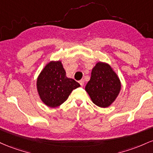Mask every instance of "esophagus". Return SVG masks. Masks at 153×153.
Wrapping results in <instances>:
<instances>
[{"instance_id":"obj_1","label":"esophagus","mask_w":153,"mask_h":153,"mask_svg":"<svg viewBox=\"0 0 153 153\" xmlns=\"http://www.w3.org/2000/svg\"><path fill=\"white\" fill-rule=\"evenodd\" d=\"M79 82L80 85H81L82 87H83V86H84V84H85V81H84L83 79H82V80H80V81Z\"/></svg>"}]
</instances>
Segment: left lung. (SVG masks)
I'll use <instances>...</instances> for the list:
<instances>
[{
  "instance_id": "left-lung-1",
  "label": "left lung",
  "mask_w": 153,
  "mask_h": 153,
  "mask_svg": "<svg viewBox=\"0 0 153 153\" xmlns=\"http://www.w3.org/2000/svg\"><path fill=\"white\" fill-rule=\"evenodd\" d=\"M121 82L109 64L97 62L92 68L85 90L96 105L107 108L114 102L121 90Z\"/></svg>"
}]
</instances>
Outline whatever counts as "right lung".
Instances as JSON below:
<instances>
[{"label":"right lung","instance_id":"1","mask_svg":"<svg viewBox=\"0 0 153 153\" xmlns=\"http://www.w3.org/2000/svg\"><path fill=\"white\" fill-rule=\"evenodd\" d=\"M80 85L66 76L61 61H51L45 66L37 79L41 100L47 106L56 108L67 100L73 90Z\"/></svg>","mask_w":153,"mask_h":153}]
</instances>
